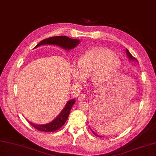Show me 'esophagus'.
I'll list each match as a JSON object with an SVG mask.
<instances>
[{
	"mask_svg": "<svg viewBox=\"0 0 156 156\" xmlns=\"http://www.w3.org/2000/svg\"><path fill=\"white\" fill-rule=\"evenodd\" d=\"M85 99H86V96L85 94H83V93H82V94H80V95L78 97L79 101H83Z\"/></svg>",
	"mask_w": 156,
	"mask_h": 156,
	"instance_id": "obj_1",
	"label": "esophagus"
}]
</instances>
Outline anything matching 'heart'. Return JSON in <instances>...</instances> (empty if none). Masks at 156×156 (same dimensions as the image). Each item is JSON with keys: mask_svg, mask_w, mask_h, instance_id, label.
Wrapping results in <instances>:
<instances>
[{"mask_svg": "<svg viewBox=\"0 0 156 156\" xmlns=\"http://www.w3.org/2000/svg\"><path fill=\"white\" fill-rule=\"evenodd\" d=\"M121 66V62L114 53L104 48H95L83 54L77 65H70V74L73 80L78 83L90 76L95 85H101L109 81Z\"/></svg>", "mask_w": 156, "mask_h": 156, "instance_id": "heart-1", "label": "heart"}]
</instances>
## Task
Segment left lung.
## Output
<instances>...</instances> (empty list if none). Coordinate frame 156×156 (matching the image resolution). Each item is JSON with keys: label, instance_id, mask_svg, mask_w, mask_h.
<instances>
[{"label": "left lung", "instance_id": "obj_1", "mask_svg": "<svg viewBox=\"0 0 156 156\" xmlns=\"http://www.w3.org/2000/svg\"><path fill=\"white\" fill-rule=\"evenodd\" d=\"M126 53H127V56H128V57H129V59L130 60H134V61H137V59L135 58V57H133L131 54V53L129 52V50H127H127H126ZM93 134H94L95 136H98V137H101V136H99V135H97V134H95V133H94V132H93Z\"/></svg>", "mask_w": 156, "mask_h": 156}]
</instances>
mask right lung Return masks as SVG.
<instances>
[{
	"label": "right lung",
	"mask_w": 156,
	"mask_h": 156,
	"mask_svg": "<svg viewBox=\"0 0 156 156\" xmlns=\"http://www.w3.org/2000/svg\"><path fill=\"white\" fill-rule=\"evenodd\" d=\"M80 43V41L77 39H73L66 36H57L52 37L43 40L39 42L34 48L38 47L39 46L44 45V44H54L62 47L65 50H71L76 46ZM75 99H71L67 102L65 108L61 111L59 115L54 120L50 123L44 124V125H37L29 122L30 126L40 131L44 132H53L59 129L66 122L68 119L70 112V110L73 107V105L75 103Z\"/></svg>",
	"instance_id": "right-lung-1"
}]
</instances>
